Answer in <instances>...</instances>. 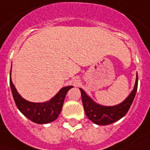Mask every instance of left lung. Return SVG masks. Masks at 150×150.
<instances>
[{
    "instance_id": "obj_1",
    "label": "left lung",
    "mask_w": 150,
    "mask_h": 150,
    "mask_svg": "<svg viewBox=\"0 0 150 150\" xmlns=\"http://www.w3.org/2000/svg\"><path fill=\"white\" fill-rule=\"evenodd\" d=\"M138 85V75L137 74L136 83L132 91L130 93L125 100L121 103L113 106H105L95 102L87 95V93L79 88L82 96L83 105L87 117L95 124L97 125H109L122 119L129 110L133 101Z\"/></svg>"
}]
</instances>
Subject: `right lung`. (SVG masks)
Returning <instances> with one entry per match:
<instances>
[{"instance_id":"add662e5","label":"right lung","mask_w":150,"mask_h":150,"mask_svg":"<svg viewBox=\"0 0 150 150\" xmlns=\"http://www.w3.org/2000/svg\"><path fill=\"white\" fill-rule=\"evenodd\" d=\"M9 84L13 94V100L17 107L23 115L32 122L38 124H45L57 119L62 109L66 95L73 86H66L59 90V92L50 100L45 102H31L24 99L18 93L11 79V71Z\"/></svg>"}]
</instances>
